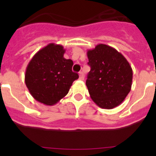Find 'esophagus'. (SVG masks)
Masks as SVG:
<instances>
[{"label":"esophagus","mask_w":156,"mask_h":156,"mask_svg":"<svg viewBox=\"0 0 156 156\" xmlns=\"http://www.w3.org/2000/svg\"><path fill=\"white\" fill-rule=\"evenodd\" d=\"M79 78L81 80H83L84 79V74H83V72H80L79 73Z\"/></svg>","instance_id":"34e87169"}]
</instances>
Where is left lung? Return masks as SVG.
<instances>
[{"label": "left lung", "mask_w": 156, "mask_h": 156, "mask_svg": "<svg viewBox=\"0 0 156 156\" xmlns=\"http://www.w3.org/2000/svg\"><path fill=\"white\" fill-rule=\"evenodd\" d=\"M90 71L86 85L94 102L101 108L119 105L131 90L133 70L115 48L100 44L87 52Z\"/></svg>", "instance_id": "obj_1"}]
</instances>
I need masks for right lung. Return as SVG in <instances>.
<instances>
[{"label": "right lung", "mask_w": 156, "mask_h": 156, "mask_svg": "<svg viewBox=\"0 0 156 156\" xmlns=\"http://www.w3.org/2000/svg\"><path fill=\"white\" fill-rule=\"evenodd\" d=\"M63 46L49 44L37 51L29 62L25 83L35 100L53 105L68 94L79 75L72 71L73 62L66 59Z\"/></svg>", "instance_id": "1"}]
</instances>
